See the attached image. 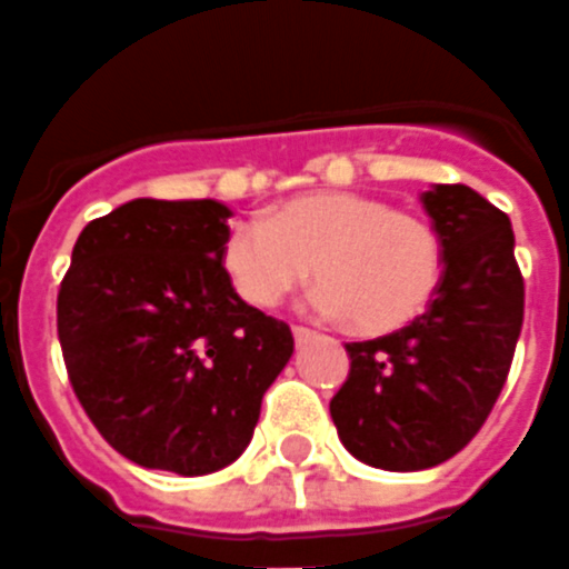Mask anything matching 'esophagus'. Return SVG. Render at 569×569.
<instances>
[{
    "instance_id": "1",
    "label": "esophagus",
    "mask_w": 569,
    "mask_h": 569,
    "mask_svg": "<svg viewBox=\"0 0 569 569\" xmlns=\"http://www.w3.org/2000/svg\"><path fill=\"white\" fill-rule=\"evenodd\" d=\"M292 335H296V345L298 347L308 345L310 338H313V332H310V329H305V326H296V329H292Z\"/></svg>"
}]
</instances>
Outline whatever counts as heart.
<instances>
[{"label":"heart","mask_w":569,"mask_h":569,"mask_svg":"<svg viewBox=\"0 0 569 569\" xmlns=\"http://www.w3.org/2000/svg\"><path fill=\"white\" fill-rule=\"evenodd\" d=\"M222 268L252 308H277L317 273L313 308L350 317L366 335L415 322L441 283L445 252L436 228L362 191H308L268 219L231 224Z\"/></svg>","instance_id":"b5f03b06"}]
</instances>
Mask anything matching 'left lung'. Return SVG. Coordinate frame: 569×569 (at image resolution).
Returning <instances> with one entry per match:
<instances>
[{
    "label": "left lung",
    "mask_w": 569,
    "mask_h": 569,
    "mask_svg": "<svg viewBox=\"0 0 569 569\" xmlns=\"http://www.w3.org/2000/svg\"><path fill=\"white\" fill-rule=\"evenodd\" d=\"M445 271L427 313L347 345L350 375L329 402L338 439L362 463L418 472L466 448L500 396L525 322L512 222L469 186L420 194Z\"/></svg>",
    "instance_id": "obj_1"
}]
</instances>
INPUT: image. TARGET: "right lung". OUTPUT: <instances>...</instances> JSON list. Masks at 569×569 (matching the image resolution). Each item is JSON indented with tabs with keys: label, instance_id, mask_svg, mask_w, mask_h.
<instances>
[{
	"label": "right lung",
	"instance_id": "obj_1",
	"mask_svg": "<svg viewBox=\"0 0 569 569\" xmlns=\"http://www.w3.org/2000/svg\"><path fill=\"white\" fill-rule=\"evenodd\" d=\"M219 200L121 203L84 224L57 296L69 381L93 427L146 469L207 476L247 451L292 332L237 296Z\"/></svg>",
	"mask_w": 569,
	"mask_h": 569
}]
</instances>
